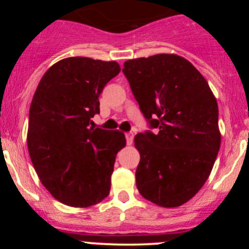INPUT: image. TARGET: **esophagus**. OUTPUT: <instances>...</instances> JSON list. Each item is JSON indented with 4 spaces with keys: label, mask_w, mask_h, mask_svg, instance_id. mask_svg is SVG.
<instances>
[{
    "label": "esophagus",
    "mask_w": 249,
    "mask_h": 249,
    "mask_svg": "<svg viewBox=\"0 0 249 249\" xmlns=\"http://www.w3.org/2000/svg\"><path fill=\"white\" fill-rule=\"evenodd\" d=\"M125 137H126L127 144H131L132 141H134V134H132V132H126V134H125Z\"/></svg>",
    "instance_id": "1"
}]
</instances>
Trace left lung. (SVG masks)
<instances>
[{
    "label": "left lung",
    "instance_id": "8db88e82",
    "mask_svg": "<svg viewBox=\"0 0 249 249\" xmlns=\"http://www.w3.org/2000/svg\"><path fill=\"white\" fill-rule=\"evenodd\" d=\"M152 132L137 134L136 185L167 208L188 202L212 171L220 147L218 104L207 80L176 54L127 60L123 69Z\"/></svg>",
    "mask_w": 249,
    "mask_h": 249
}]
</instances>
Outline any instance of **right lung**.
<instances>
[{
  "label": "right lung",
  "mask_w": 249,
  "mask_h": 249,
  "mask_svg": "<svg viewBox=\"0 0 249 249\" xmlns=\"http://www.w3.org/2000/svg\"><path fill=\"white\" fill-rule=\"evenodd\" d=\"M119 72L117 61L66 57L47 70L32 97V165L53 197L71 207H90L109 194L115 157L126 140L119 130L90 124L105 85Z\"/></svg>",
  "instance_id": "1"
}]
</instances>
